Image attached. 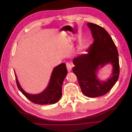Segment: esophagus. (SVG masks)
<instances>
[{
  "label": "esophagus",
  "instance_id": "1",
  "mask_svg": "<svg viewBox=\"0 0 132 132\" xmlns=\"http://www.w3.org/2000/svg\"><path fill=\"white\" fill-rule=\"evenodd\" d=\"M66 65H67V70L69 72H70L72 70V65L70 63H66Z\"/></svg>",
  "mask_w": 132,
  "mask_h": 132
}]
</instances>
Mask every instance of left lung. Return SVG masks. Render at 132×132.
Instances as JSON below:
<instances>
[{
    "instance_id": "8db88e82",
    "label": "left lung",
    "mask_w": 132,
    "mask_h": 132,
    "mask_svg": "<svg viewBox=\"0 0 132 132\" xmlns=\"http://www.w3.org/2000/svg\"><path fill=\"white\" fill-rule=\"evenodd\" d=\"M87 26L94 39L88 48L87 54L78 55L73 59V72L76 75L82 92L86 96L95 98L109 92L118 81L120 69L119 54L109 33L101 26L92 23ZM113 67L111 78L104 81L96 77L98 67L107 64Z\"/></svg>"
}]
</instances>
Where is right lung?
Masks as SVG:
<instances>
[{
  "label": "right lung",
  "mask_w": 132,
  "mask_h": 132,
  "mask_svg": "<svg viewBox=\"0 0 132 132\" xmlns=\"http://www.w3.org/2000/svg\"><path fill=\"white\" fill-rule=\"evenodd\" d=\"M67 73L68 71L65 63H61L56 67L52 71L47 87L42 93L36 95L26 93L20 85L15 73V76L17 86L22 93L32 102L44 105L55 103L61 98L62 85Z\"/></svg>",
  "instance_id": "1"
}]
</instances>
